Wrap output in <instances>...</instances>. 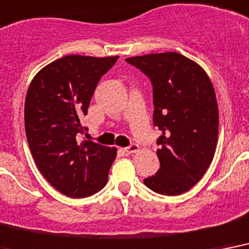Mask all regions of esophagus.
Instances as JSON below:
<instances>
[{"label": "esophagus", "instance_id": "34e87169", "mask_svg": "<svg viewBox=\"0 0 249 249\" xmlns=\"http://www.w3.org/2000/svg\"><path fill=\"white\" fill-rule=\"evenodd\" d=\"M139 149H140V146H139L138 144L132 142L131 145H128L127 148H124V152H126L127 155H132V153H136V152H139Z\"/></svg>", "mask_w": 249, "mask_h": 249}]
</instances>
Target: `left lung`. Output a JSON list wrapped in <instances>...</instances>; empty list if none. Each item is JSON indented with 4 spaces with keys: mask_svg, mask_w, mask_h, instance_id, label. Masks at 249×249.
<instances>
[{
    "mask_svg": "<svg viewBox=\"0 0 249 249\" xmlns=\"http://www.w3.org/2000/svg\"><path fill=\"white\" fill-rule=\"evenodd\" d=\"M127 63L151 79L153 123L160 169L144 179L157 194H184L203 178L214 157L218 139V105L207 72L184 55L169 52L131 57Z\"/></svg>",
    "mask_w": 249,
    "mask_h": 249,
    "instance_id": "8db88e82",
    "label": "left lung"
}]
</instances>
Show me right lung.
Segmentation results:
<instances>
[{"label":"right lung","mask_w":249,"mask_h":249,"mask_svg":"<svg viewBox=\"0 0 249 249\" xmlns=\"http://www.w3.org/2000/svg\"><path fill=\"white\" fill-rule=\"evenodd\" d=\"M115 57L66 55L38 71L24 103V127L31 153L44 178L69 197H88L105 187L117 149L80 142V118Z\"/></svg>","instance_id":"1"}]
</instances>
